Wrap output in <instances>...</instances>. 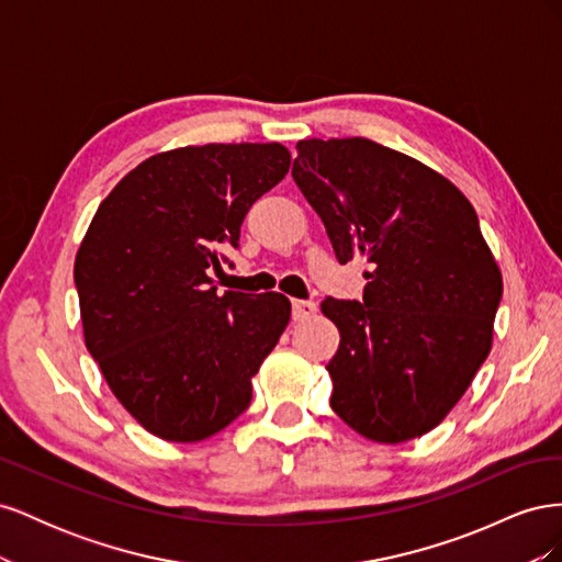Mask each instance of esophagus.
Here are the masks:
<instances>
[{
	"instance_id": "1",
	"label": "esophagus",
	"mask_w": 562,
	"mask_h": 562,
	"mask_svg": "<svg viewBox=\"0 0 562 562\" xmlns=\"http://www.w3.org/2000/svg\"><path fill=\"white\" fill-rule=\"evenodd\" d=\"M316 314V302L312 300H293V318L304 321Z\"/></svg>"
}]
</instances>
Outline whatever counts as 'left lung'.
<instances>
[{"label": "left lung", "instance_id": "8db88e82", "mask_svg": "<svg viewBox=\"0 0 562 562\" xmlns=\"http://www.w3.org/2000/svg\"><path fill=\"white\" fill-rule=\"evenodd\" d=\"M293 178L339 265L370 262L363 302L326 297L339 330L330 407L378 443L431 431L492 347L502 271L469 199L368 138L300 140Z\"/></svg>", "mask_w": 562, "mask_h": 562}]
</instances>
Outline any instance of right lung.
Wrapping results in <instances>:
<instances>
[{"instance_id":"add662e5","label":"right lung","mask_w":562,"mask_h":562,"mask_svg":"<svg viewBox=\"0 0 562 562\" xmlns=\"http://www.w3.org/2000/svg\"><path fill=\"white\" fill-rule=\"evenodd\" d=\"M291 168L279 143L161 151L119 180L77 250L87 349L126 411L171 443L223 431L291 318L281 293L217 295L220 248Z\"/></svg>"}]
</instances>
